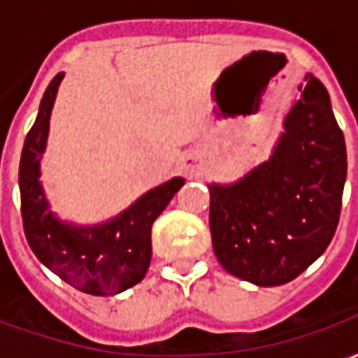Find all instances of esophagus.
Returning <instances> with one entry per match:
<instances>
[{"mask_svg":"<svg viewBox=\"0 0 358 358\" xmlns=\"http://www.w3.org/2000/svg\"><path fill=\"white\" fill-rule=\"evenodd\" d=\"M182 169H184V172H186L187 176H195L197 171H199V161H197L194 155L186 157V159L182 161Z\"/></svg>","mask_w":358,"mask_h":358,"instance_id":"obj_1","label":"esophagus"}]
</instances>
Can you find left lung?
I'll list each match as a JSON object with an SVG mask.
<instances>
[{
	"mask_svg": "<svg viewBox=\"0 0 358 358\" xmlns=\"http://www.w3.org/2000/svg\"><path fill=\"white\" fill-rule=\"evenodd\" d=\"M266 161L241 178L207 184L218 263L272 287L292 282L330 245L347 178L343 132L324 84L308 73Z\"/></svg>",
	"mask_w": 358,
	"mask_h": 358,
	"instance_id": "left-lung-1",
	"label": "left lung"
}]
</instances>
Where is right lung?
I'll use <instances>...</instances> for the list:
<instances>
[{"label": "right lung", "mask_w": 358, "mask_h": 358, "mask_svg": "<svg viewBox=\"0 0 358 358\" xmlns=\"http://www.w3.org/2000/svg\"><path fill=\"white\" fill-rule=\"evenodd\" d=\"M63 78L65 73H59L50 82L20 155L24 236L38 261L66 284L90 295H117L143 280L151 263V226L186 180L174 176L99 224L61 220L43 192L40 163L48 148L51 110Z\"/></svg>", "instance_id": "add662e5"}]
</instances>
